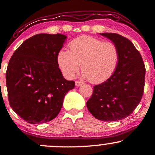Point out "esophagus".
Returning <instances> with one entry per match:
<instances>
[{
    "mask_svg": "<svg viewBox=\"0 0 155 155\" xmlns=\"http://www.w3.org/2000/svg\"><path fill=\"white\" fill-rule=\"evenodd\" d=\"M82 82H81V81H75V84L76 87H79V86H81V84H82Z\"/></svg>",
    "mask_w": 155,
    "mask_h": 155,
    "instance_id": "1",
    "label": "esophagus"
}]
</instances>
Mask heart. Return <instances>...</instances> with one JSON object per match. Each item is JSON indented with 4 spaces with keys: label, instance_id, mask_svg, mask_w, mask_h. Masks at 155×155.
<instances>
[{
    "label": "heart",
    "instance_id": "b5f03b06",
    "mask_svg": "<svg viewBox=\"0 0 155 155\" xmlns=\"http://www.w3.org/2000/svg\"><path fill=\"white\" fill-rule=\"evenodd\" d=\"M69 51L60 50L58 55L59 66L68 78H74L81 64L83 76L90 82L99 84L113 75L120 61L117 46L95 37L83 35L73 40Z\"/></svg>",
    "mask_w": 155,
    "mask_h": 155
}]
</instances>
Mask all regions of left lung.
<instances>
[{
	"instance_id": "obj_1",
	"label": "left lung",
	"mask_w": 155,
	"mask_h": 155,
	"mask_svg": "<svg viewBox=\"0 0 155 155\" xmlns=\"http://www.w3.org/2000/svg\"><path fill=\"white\" fill-rule=\"evenodd\" d=\"M117 46L120 61L109 79L94 87L87 102L92 116L114 122L126 118L136 109L143 96L146 68L142 57L128 38L117 33H101Z\"/></svg>"
}]
</instances>
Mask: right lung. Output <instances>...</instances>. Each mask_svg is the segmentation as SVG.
<instances>
[{
	"instance_id": "obj_1",
	"label": "right lung",
	"mask_w": 155,
	"mask_h": 155,
	"mask_svg": "<svg viewBox=\"0 0 155 155\" xmlns=\"http://www.w3.org/2000/svg\"><path fill=\"white\" fill-rule=\"evenodd\" d=\"M65 35L36 34L14 52L6 73L10 106L31 124L49 122L58 115L64 97L75 86L63 78L58 55Z\"/></svg>"
}]
</instances>
